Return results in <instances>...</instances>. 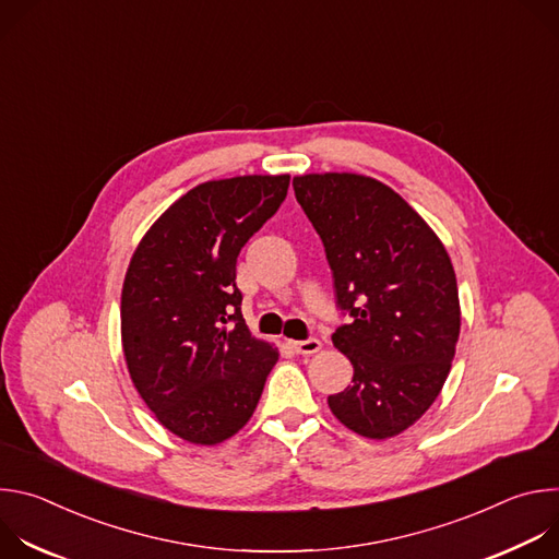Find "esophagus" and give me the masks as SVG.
<instances>
[{
  "mask_svg": "<svg viewBox=\"0 0 559 559\" xmlns=\"http://www.w3.org/2000/svg\"><path fill=\"white\" fill-rule=\"evenodd\" d=\"M289 347H292L296 354H302V356H311V354H316L318 349H321V341H318V338H307V341H289Z\"/></svg>",
  "mask_w": 559,
  "mask_h": 559,
  "instance_id": "obj_1",
  "label": "esophagus"
}]
</instances>
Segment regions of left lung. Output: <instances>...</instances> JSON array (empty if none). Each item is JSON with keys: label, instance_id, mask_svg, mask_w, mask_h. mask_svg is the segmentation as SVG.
Wrapping results in <instances>:
<instances>
[{"label": "left lung", "instance_id": "8db88e82", "mask_svg": "<svg viewBox=\"0 0 559 559\" xmlns=\"http://www.w3.org/2000/svg\"><path fill=\"white\" fill-rule=\"evenodd\" d=\"M292 186L325 246L336 305L352 316L332 341L354 378L330 409L371 440L403 433L433 405L455 356L451 259L425 218L371 177L302 175Z\"/></svg>", "mask_w": 559, "mask_h": 559}]
</instances>
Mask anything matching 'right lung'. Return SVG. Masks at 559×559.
<instances>
[{
    "instance_id": "obj_1",
    "label": "right lung",
    "mask_w": 559,
    "mask_h": 559,
    "mask_svg": "<svg viewBox=\"0 0 559 559\" xmlns=\"http://www.w3.org/2000/svg\"><path fill=\"white\" fill-rule=\"evenodd\" d=\"M287 188V175L201 183L156 218L128 265L121 343L130 378L156 420L192 444L243 429L278 360L246 325L236 259Z\"/></svg>"
}]
</instances>
